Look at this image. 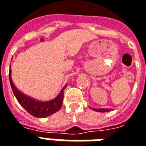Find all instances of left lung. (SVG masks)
I'll return each mask as SVG.
<instances>
[{
    "instance_id": "obj_1",
    "label": "left lung",
    "mask_w": 146,
    "mask_h": 146,
    "mask_svg": "<svg viewBox=\"0 0 146 146\" xmlns=\"http://www.w3.org/2000/svg\"><path fill=\"white\" fill-rule=\"evenodd\" d=\"M94 111H99V112H106V111H110L111 109L109 108H100V109H93Z\"/></svg>"
}]
</instances>
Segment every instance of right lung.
<instances>
[{
	"label": "right lung",
	"instance_id": "1",
	"mask_svg": "<svg viewBox=\"0 0 146 146\" xmlns=\"http://www.w3.org/2000/svg\"><path fill=\"white\" fill-rule=\"evenodd\" d=\"M9 80L16 100L23 108L31 115L37 118H45L51 115L61 108L64 98V90L66 89L67 85L63 88L62 90L61 91V93L53 100L49 102H40L35 100L33 99L22 94L20 92L17 90L11 78V69L9 70Z\"/></svg>",
	"mask_w": 146,
	"mask_h": 146
}]
</instances>
